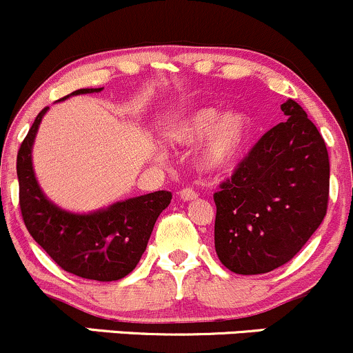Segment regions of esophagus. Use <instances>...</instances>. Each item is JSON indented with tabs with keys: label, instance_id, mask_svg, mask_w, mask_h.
<instances>
[{
	"label": "esophagus",
	"instance_id": "obj_1",
	"mask_svg": "<svg viewBox=\"0 0 353 353\" xmlns=\"http://www.w3.org/2000/svg\"><path fill=\"white\" fill-rule=\"evenodd\" d=\"M178 195H180V199L183 200V202H190V200H196V192H193L192 188H183V190L178 192Z\"/></svg>",
	"mask_w": 353,
	"mask_h": 353
}]
</instances>
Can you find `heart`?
Segmentation results:
<instances>
[{
    "label": "heart",
    "mask_w": 353,
    "mask_h": 353,
    "mask_svg": "<svg viewBox=\"0 0 353 353\" xmlns=\"http://www.w3.org/2000/svg\"><path fill=\"white\" fill-rule=\"evenodd\" d=\"M251 138V121L244 112H223L217 108H196L176 117L166 128V139L176 146H195L196 168L221 175L236 168Z\"/></svg>",
    "instance_id": "b5f03b06"
}]
</instances>
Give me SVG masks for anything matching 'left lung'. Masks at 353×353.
Returning a JSON list of instances; mask_svg holds the SVG:
<instances>
[{
    "instance_id": "8db88e82",
    "label": "left lung",
    "mask_w": 353,
    "mask_h": 353,
    "mask_svg": "<svg viewBox=\"0 0 353 353\" xmlns=\"http://www.w3.org/2000/svg\"><path fill=\"white\" fill-rule=\"evenodd\" d=\"M214 195L215 251L236 274H263L293 259L327 215L323 138L293 99Z\"/></svg>"
}]
</instances>
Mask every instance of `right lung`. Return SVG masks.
<instances>
[{"mask_svg": "<svg viewBox=\"0 0 353 353\" xmlns=\"http://www.w3.org/2000/svg\"><path fill=\"white\" fill-rule=\"evenodd\" d=\"M101 90L102 87L79 89L70 96ZM47 111L45 108L37 116L17 157L20 208L26 229L63 271L94 281H117L139 263L154 222L172 202V193H146L89 214L59 207L40 188L32 160L33 143Z\"/></svg>", "mask_w": 353, "mask_h": 353, "instance_id": "add662e5", "label": "right lung"}]
</instances>
